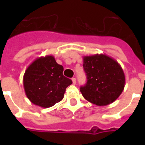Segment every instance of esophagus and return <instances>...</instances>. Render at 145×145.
<instances>
[{
    "mask_svg": "<svg viewBox=\"0 0 145 145\" xmlns=\"http://www.w3.org/2000/svg\"><path fill=\"white\" fill-rule=\"evenodd\" d=\"M71 80H72L73 84H76V78H74V77H73V78Z\"/></svg>",
    "mask_w": 145,
    "mask_h": 145,
    "instance_id": "obj_1",
    "label": "esophagus"
}]
</instances>
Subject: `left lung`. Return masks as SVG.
<instances>
[{
	"label": "left lung",
	"mask_w": 145,
	"mask_h": 145,
	"mask_svg": "<svg viewBox=\"0 0 145 145\" xmlns=\"http://www.w3.org/2000/svg\"><path fill=\"white\" fill-rule=\"evenodd\" d=\"M84 68L87 76L80 87L84 99L98 106L113 103L123 91L125 74L118 62L105 54L84 56Z\"/></svg>",
	"instance_id": "8db88e82"
}]
</instances>
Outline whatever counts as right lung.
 Segmentation results:
<instances>
[{
    "label": "right lung",
    "mask_w": 145,
    "mask_h": 145,
    "mask_svg": "<svg viewBox=\"0 0 145 145\" xmlns=\"http://www.w3.org/2000/svg\"><path fill=\"white\" fill-rule=\"evenodd\" d=\"M63 67L53 56L39 57L25 70L23 86L25 95L31 103L47 108L62 100L71 80L63 75Z\"/></svg>",
    "instance_id": "obj_1"
}]
</instances>
